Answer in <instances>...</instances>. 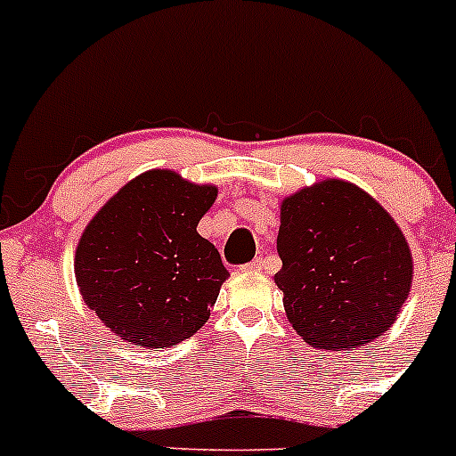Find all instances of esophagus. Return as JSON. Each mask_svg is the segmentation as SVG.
I'll list each match as a JSON object with an SVG mask.
<instances>
[{"label":"esophagus","instance_id":"34e87169","mask_svg":"<svg viewBox=\"0 0 456 456\" xmlns=\"http://www.w3.org/2000/svg\"><path fill=\"white\" fill-rule=\"evenodd\" d=\"M263 267H265V260L263 258H254L252 263H248V265H243V271H263Z\"/></svg>","mask_w":456,"mask_h":456}]
</instances>
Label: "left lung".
I'll return each instance as SVG.
<instances>
[{
  "mask_svg": "<svg viewBox=\"0 0 456 456\" xmlns=\"http://www.w3.org/2000/svg\"><path fill=\"white\" fill-rule=\"evenodd\" d=\"M275 284L297 334L316 349L349 351L381 336L411 289V254L368 193L323 181L282 202Z\"/></svg>",
  "mask_w": 456,
  "mask_h": 456,
  "instance_id": "8db88e82",
  "label": "left lung"
}]
</instances>
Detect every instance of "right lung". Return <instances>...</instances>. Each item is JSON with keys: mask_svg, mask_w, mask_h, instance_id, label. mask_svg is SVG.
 <instances>
[{"mask_svg": "<svg viewBox=\"0 0 456 456\" xmlns=\"http://www.w3.org/2000/svg\"><path fill=\"white\" fill-rule=\"evenodd\" d=\"M217 189L170 170L126 183L94 215L77 245L81 297L103 323L151 349L191 338L228 278L222 256L198 234Z\"/></svg>", "mask_w": 456, "mask_h": 456, "instance_id": "obj_1", "label": "right lung"}]
</instances>
